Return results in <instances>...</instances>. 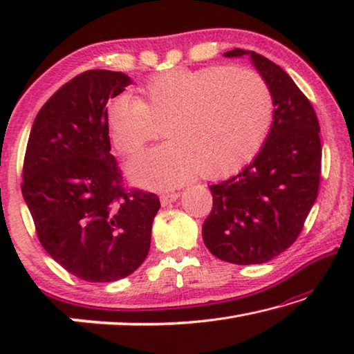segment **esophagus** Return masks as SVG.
Returning <instances> with one entry per match:
<instances>
[{
    "instance_id": "34e87169",
    "label": "esophagus",
    "mask_w": 354,
    "mask_h": 354,
    "mask_svg": "<svg viewBox=\"0 0 354 354\" xmlns=\"http://www.w3.org/2000/svg\"><path fill=\"white\" fill-rule=\"evenodd\" d=\"M179 198V194L178 192H171V194H162L160 195V203H162V206L170 205V203L176 201Z\"/></svg>"
}]
</instances>
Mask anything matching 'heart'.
<instances>
[{
    "instance_id": "heart-1",
    "label": "heart",
    "mask_w": 354,
    "mask_h": 354,
    "mask_svg": "<svg viewBox=\"0 0 354 354\" xmlns=\"http://www.w3.org/2000/svg\"><path fill=\"white\" fill-rule=\"evenodd\" d=\"M107 101L106 127L120 153L133 156L153 137V120L167 118V143L129 165L136 184L170 189L201 173L231 176L261 151L272 124L273 103L262 77L242 67L173 68Z\"/></svg>"
}]
</instances>
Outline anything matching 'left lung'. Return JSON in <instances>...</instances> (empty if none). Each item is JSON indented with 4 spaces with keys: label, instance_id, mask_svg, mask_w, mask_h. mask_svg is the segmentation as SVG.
<instances>
[{
    "label": "left lung",
    "instance_id": "obj_1",
    "mask_svg": "<svg viewBox=\"0 0 354 354\" xmlns=\"http://www.w3.org/2000/svg\"><path fill=\"white\" fill-rule=\"evenodd\" d=\"M248 55L268 86L273 123L253 162L239 175L209 185L212 211L203 241L218 259L263 263L297 241L320 184L322 145L315 111L292 77L267 57L234 48L226 57Z\"/></svg>",
    "mask_w": 354,
    "mask_h": 354
}]
</instances>
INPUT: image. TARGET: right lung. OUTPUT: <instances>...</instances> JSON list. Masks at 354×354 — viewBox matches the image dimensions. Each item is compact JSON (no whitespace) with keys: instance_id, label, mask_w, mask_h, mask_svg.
<instances>
[{"instance_id":"add662e5","label":"right lung","mask_w":354,"mask_h":354,"mask_svg":"<svg viewBox=\"0 0 354 354\" xmlns=\"http://www.w3.org/2000/svg\"><path fill=\"white\" fill-rule=\"evenodd\" d=\"M131 84L120 71L87 70L41 106L29 134L21 192L46 253L91 283L136 272L151 243L160 203L123 185L104 109Z\"/></svg>"}]
</instances>
